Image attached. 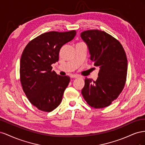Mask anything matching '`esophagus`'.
<instances>
[{
  "label": "esophagus",
  "instance_id": "obj_1",
  "mask_svg": "<svg viewBox=\"0 0 145 145\" xmlns=\"http://www.w3.org/2000/svg\"><path fill=\"white\" fill-rule=\"evenodd\" d=\"M78 77H79V76H78V75H73V74L71 76V78H78Z\"/></svg>",
  "mask_w": 145,
  "mask_h": 145
}]
</instances>
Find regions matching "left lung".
<instances>
[{"label": "left lung", "instance_id": "8db88e82", "mask_svg": "<svg viewBox=\"0 0 145 145\" xmlns=\"http://www.w3.org/2000/svg\"><path fill=\"white\" fill-rule=\"evenodd\" d=\"M80 37L88 48L90 60L99 67L96 81L85 78L82 95L92 107H107L125 85L128 70L125 51L117 39L101 30L85 31Z\"/></svg>", "mask_w": 145, "mask_h": 145}]
</instances>
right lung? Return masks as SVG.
Instances as JSON below:
<instances>
[{
    "mask_svg": "<svg viewBox=\"0 0 145 145\" xmlns=\"http://www.w3.org/2000/svg\"><path fill=\"white\" fill-rule=\"evenodd\" d=\"M76 34L75 30L45 33L25 48L20 62L21 84L29 102L39 110L51 112L62 102L70 78L57 75L51 65L59 60L60 48Z\"/></svg>",
    "mask_w": 145,
    "mask_h": 145,
    "instance_id": "add662e5",
    "label": "right lung"
}]
</instances>
